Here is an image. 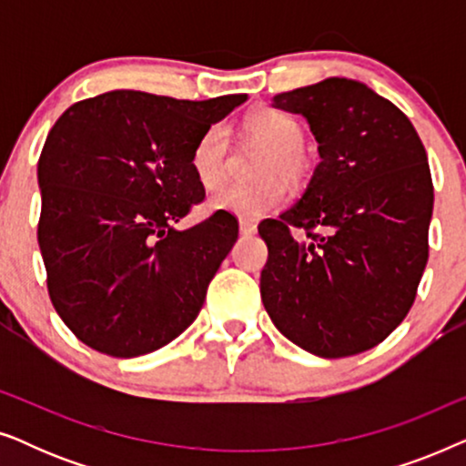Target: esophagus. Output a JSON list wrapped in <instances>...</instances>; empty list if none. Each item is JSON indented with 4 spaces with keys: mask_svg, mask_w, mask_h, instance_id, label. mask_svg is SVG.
Here are the masks:
<instances>
[{
    "mask_svg": "<svg viewBox=\"0 0 466 466\" xmlns=\"http://www.w3.org/2000/svg\"><path fill=\"white\" fill-rule=\"evenodd\" d=\"M239 233L241 235H254L257 233V225L252 220H239Z\"/></svg>",
    "mask_w": 466,
    "mask_h": 466,
    "instance_id": "esophagus-1",
    "label": "esophagus"
}]
</instances>
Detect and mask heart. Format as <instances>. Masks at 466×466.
<instances>
[{
	"instance_id": "heart-1",
	"label": "heart",
	"mask_w": 466,
	"mask_h": 466,
	"mask_svg": "<svg viewBox=\"0 0 466 466\" xmlns=\"http://www.w3.org/2000/svg\"><path fill=\"white\" fill-rule=\"evenodd\" d=\"M246 129L254 139L271 150L265 161L263 176H284L289 180H299L305 171V158L301 146L305 142L301 125L289 114L260 107L246 118ZM228 157V131L222 123L208 127L201 133L190 152V169L203 188H214L227 174ZM286 201V187L278 177H269L258 184L228 182L209 197V209L233 214L238 218L254 220L273 212Z\"/></svg>"
}]
</instances>
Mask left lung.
I'll list each match as a JSON object with an SVG mask.
<instances>
[{
	"mask_svg": "<svg viewBox=\"0 0 466 466\" xmlns=\"http://www.w3.org/2000/svg\"><path fill=\"white\" fill-rule=\"evenodd\" d=\"M303 114L320 163L299 203L258 225L267 314L299 348L341 359L403 322L429 260L432 177L410 118L362 82L276 95Z\"/></svg>",
	"mask_w": 466,
	"mask_h": 466,
	"instance_id": "left-lung-1",
	"label": "left lung"
}]
</instances>
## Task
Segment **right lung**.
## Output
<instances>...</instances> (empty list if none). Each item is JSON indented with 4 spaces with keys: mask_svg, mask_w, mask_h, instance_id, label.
<instances>
[{
    "mask_svg": "<svg viewBox=\"0 0 466 466\" xmlns=\"http://www.w3.org/2000/svg\"><path fill=\"white\" fill-rule=\"evenodd\" d=\"M244 101L110 91L69 106L50 129L37 161V244L50 301L88 348L155 352L199 314L238 220L214 212L184 231L174 225L206 197L190 169L195 142Z\"/></svg>",
    "mask_w": 466,
    "mask_h": 466,
    "instance_id": "obj_1",
    "label": "right lung"
}]
</instances>
